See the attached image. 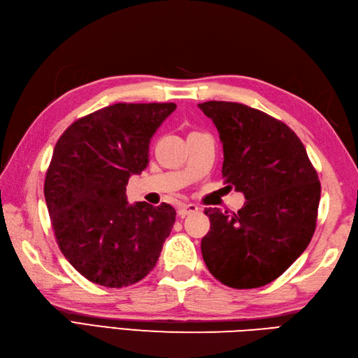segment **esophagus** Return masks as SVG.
I'll return each mask as SVG.
<instances>
[{"instance_id":"34e87169","label":"esophagus","mask_w":358,"mask_h":358,"mask_svg":"<svg viewBox=\"0 0 358 358\" xmlns=\"http://www.w3.org/2000/svg\"><path fill=\"white\" fill-rule=\"evenodd\" d=\"M199 211V206L194 205V203H183V205L178 206V215L180 217H186L189 214H194Z\"/></svg>"}]
</instances>
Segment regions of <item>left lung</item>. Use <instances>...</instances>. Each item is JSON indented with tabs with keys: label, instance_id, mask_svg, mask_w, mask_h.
I'll use <instances>...</instances> for the list:
<instances>
[{
	"label": "left lung",
	"instance_id": "left-lung-1",
	"mask_svg": "<svg viewBox=\"0 0 358 358\" xmlns=\"http://www.w3.org/2000/svg\"><path fill=\"white\" fill-rule=\"evenodd\" d=\"M223 143L227 187L243 192V208H206L211 228L201 255L211 275L233 289L275 281L304 253L317 228L321 185L306 147L289 125L237 102L209 101Z\"/></svg>",
	"mask_w": 358,
	"mask_h": 358
}]
</instances>
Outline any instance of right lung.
<instances>
[{"label": "right lung", "mask_w": 358, "mask_h": 358, "mask_svg": "<svg viewBox=\"0 0 358 358\" xmlns=\"http://www.w3.org/2000/svg\"><path fill=\"white\" fill-rule=\"evenodd\" d=\"M177 108L113 103L74 121L54 147L45 199L55 241L68 262L97 285L121 289L155 267L175 209L129 205L125 186L149 163V143Z\"/></svg>", "instance_id": "right-lung-1"}]
</instances>
